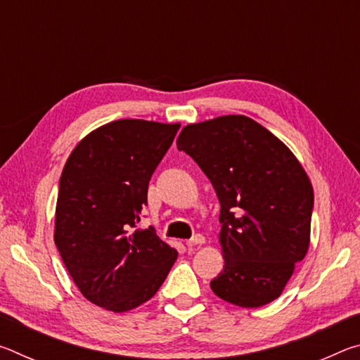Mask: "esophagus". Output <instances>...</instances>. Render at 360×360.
Segmentation results:
<instances>
[{
	"label": "esophagus",
	"instance_id": "1",
	"mask_svg": "<svg viewBox=\"0 0 360 360\" xmlns=\"http://www.w3.org/2000/svg\"><path fill=\"white\" fill-rule=\"evenodd\" d=\"M205 236L203 235H195V236H192L191 240H187L186 241V245L188 246V248H192V246H202V245H205Z\"/></svg>",
	"mask_w": 360,
	"mask_h": 360
}]
</instances>
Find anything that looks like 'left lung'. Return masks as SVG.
Masks as SVG:
<instances>
[{
	"label": "left lung",
	"instance_id": "8db88e82",
	"mask_svg": "<svg viewBox=\"0 0 360 360\" xmlns=\"http://www.w3.org/2000/svg\"><path fill=\"white\" fill-rule=\"evenodd\" d=\"M178 149L208 176L221 203L222 300L259 308L281 295L309 246L313 186L288 146L246 115L191 124Z\"/></svg>",
	"mask_w": 360,
	"mask_h": 360
}]
</instances>
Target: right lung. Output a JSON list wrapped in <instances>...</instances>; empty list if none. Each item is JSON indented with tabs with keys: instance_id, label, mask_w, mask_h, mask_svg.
<instances>
[{
	"instance_id": "obj_1",
	"label": "right lung",
	"mask_w": 360,
	"mask_h": 360,
	"mask_svg": "<svg viewBox=\"0 0 360 360\" xmlns=\"http://www.w3.org/2000/svg\"><path fill=\"white\" fill-rule=\"evenodd\" d=\"M179 124L122 119L89 133L65 163L53 240L81 294L124 313L148 302L178 251L154 227L136 229L152 173Z\"/></svg>"
}]
</instances>
